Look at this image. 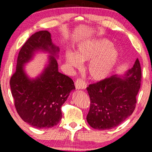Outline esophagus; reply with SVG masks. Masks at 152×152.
I'll list each match as a JSON object with an SVG mask.
<instances>
[{
    "mask_svg": "<svg viewBox=\"0 0 152 152\" xmlns=\"http://www.w3.org/2000/svg\"><path fill=\"white\" fill-rule=\"evenodd\" d=\"M75 84L77 89H85L86 88V83L80 79H77Z\"/></svg>",
    "mask_w": 152,
    "mask_h": 152,
    "instance_id": "obj_1",
    "label": "esophagus"
}]
</instances>
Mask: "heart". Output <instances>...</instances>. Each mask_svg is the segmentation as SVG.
Segmentation results:
<instances>
[{"label":"heart","mask_w":152,"mask_h":152,"mask_svg":"<svg viewBox=\"0 0 152 152\" xmlns=\"http://www.w3.org/2000/svg\"><path fill=\"white\" fill-rule=\"evenodd\" d=\"M119 53L112 46L111 41L105 39L85 41L78 45L75 53H66V61L72 68H79L82 62L90 61L88 72L93 80L99 81L107 77L117 64Z\"/></svg>","instance_id":"obj_1"}]
</instances>
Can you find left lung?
<instances>
[{"mask_svg": "<svg viewBox=\"0 0 152 152\" xmlns=\"http://www.w3.org/2000/svg\"><path fill=\"white\" fill-rule=\"evenodd\" d=\"M122 77L111 76L86 88L91 100L86 120L91 127L111 129L133 113L140 88L141 68L138 59Z\"/></svg>", "mask_w": 152, "mask_h": 152, "instance_id": "obj_1", "label": "left lung"}]
</instances>
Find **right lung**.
Masks as SVG:
<instances>
[{
    "instance_id": "obj_1",
    "label": "right lung",
    "mask_w": 152,
    "mask_h": 152,
    "mask_svg": "<svg viewBox=\"0 0 152 152\" xmlns=\"http://www.w3.org/2000/svg\"><path fill=\"white\" fill-rule=\"evenodd\" d=\"M51 54L42 74L35 79L26 75L23 66L37 51ZM59 47L52 42L48 31H39L32 34L21 47L17 58L16 72L10 81L14 106L21 119L35 128H51L62 118L61 106L75 89L73 81L58 71L55 57Z\"/></svg>"
}]
</instances>
